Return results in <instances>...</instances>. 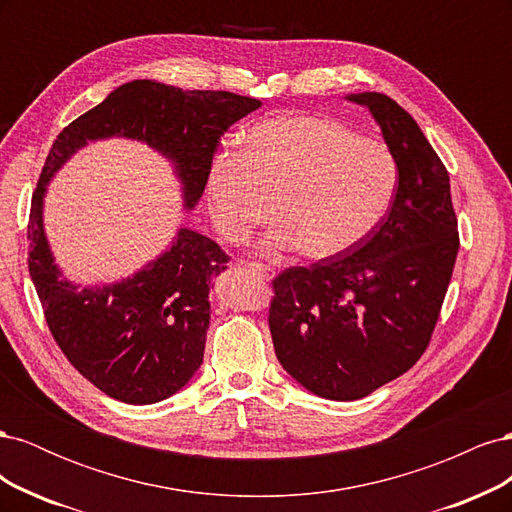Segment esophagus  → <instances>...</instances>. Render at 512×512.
<instances>
[{"label":"esophagus","mask_w":512,"mask_h":512,"mask_svg":"<svg viewBox=\"0 0 512 512\" xmlns=\"http://www.w3.org/2000/svg\"><path fill=\"white\" fill-rule=\"evenodd\" d=\"M245 267L254 271V273H258L262 280H267V282L275 277V271L269 265H262V262H245Z\"/></svg>","instance_id":"esophagus-1"}]
</instances>
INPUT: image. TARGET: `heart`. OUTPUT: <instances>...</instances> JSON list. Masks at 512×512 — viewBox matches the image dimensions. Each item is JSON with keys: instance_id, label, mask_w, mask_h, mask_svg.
<instances>
[{"instance_id": "obj_1", "label": "heart", "mask_w": 512, "mask_h": 512, "mask_svg": "<svg viewBox=\"0 0 512 512\" xmlns=\"http://www.w3.org/2000/svg\"><path fill=\"white\" fill-rule=\"evenodd\" d=\"M397 164L386 145L324 115H282L241 136L237 156L215 158L207 198L215 228L241 241L280 220L267 247L331 260L378 228L397 192Z\"/></svg>"}]
</instances>
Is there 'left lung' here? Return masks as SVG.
<instances>
[{"label": "left lung", "instance_id": "8db88e82", "mask_svg": "<svg viewBox=\"0 0 512 512\" xmlns=\"http://www.w3.org/2000/svg\"><path fill=\"white\" fill-rule=\"evenodd\" d=\"M365 106L397 164V192L352 252L275 277L269 329L277 361L322 399L354 401L421 359L459 250L451 179L418 123L374 91Z\"/></svg>", "mask_w": 512, "mask_h": 512}]
</instances>
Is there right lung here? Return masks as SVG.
<instances>
[{
    "label": "right lung",
    "instance_id": "right-lung-1",
    "mask_svg": "<svg viewBox=\"0 0 512 512\" xmlns=\"http://www.w3.org/2000/svg\"><path fill=\"white\" fill-rule=\"evenodd\" d=\"M260 106L230 91H183L141 79L111 91L55 138L29 213V275L57 346L108 397L158 404L192 380L205 354L209 290L228 256L181 226L166 250L132 275L111 284L72 282L44 230L49 183L89 143L128 138L168 160L183 211H194L222 134Z\"/></svg>",
    "mask_w": 512,
    "mask_h": 512
}]
</instances>
